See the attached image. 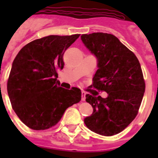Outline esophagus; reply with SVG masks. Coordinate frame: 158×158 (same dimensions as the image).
Returning <instances> with one entry per match:
<instances>
[{"label":"esophagus","mask_w":158,"mask_h":158,"mask_svg":"<svg viewBox=\"0 0 158 158\" xmlns=\"http://www.w3.org/2000/svg\"><path fill=\"white\" fill-rule=\"evenodd\" d=\"M85 96H86V93L85 92H82L81 93V100L82 101H85Z\"/></svg>","instance_id":"esophagus-1"}]
</instances>
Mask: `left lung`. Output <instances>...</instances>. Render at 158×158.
<instances>
[{"label": "left lung", "mask_w": 158, "mask_h": 158, "mask_svg": "<svg viewBox=\"0 0 158 158\" xmlns=\"http://www.w3.org/2000/svg\"><path fill=\"white\" fill-rule=\"evenodd\" d=\"M81 39L97 59L98 69L91 86L107 93L106 98L86 95L93 112L84 122L95 133L115 135L135 119L142 103L146 85L140 63L113 35L96 32L82 35Z\"/></svg>", "instance_id": "obj_1"}]
</instances>
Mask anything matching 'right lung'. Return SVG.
I'll use <instances>...</instances> for the list:
<instances>
[{
	"mask_svg": "<svg viewBox=\"0 0 158 158\" xmlns=\"http://www.w3.org/2000/svg\"><path fill=\"white\" fill-rule=\"evenodd\" d=\"M80 36L49 35L27 43L12 62L7 90L14 111L35 131L56 125L69 107L81 100L78 88L59 87L63 54Z\"/></svg>",
	"mask_w": 158,
	"mask_h": 158,
	"instance_id": "right-lung-1",
	"label": "right lung"
}]
</instances>
